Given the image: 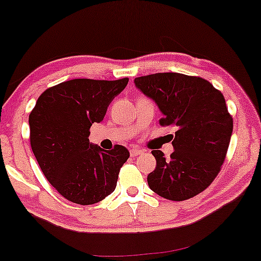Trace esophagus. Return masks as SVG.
<instances>
[{
    "label": "esophagus",
    "mask_w": 261,
    "mask_h": 261,
    "mask_svg": "<svg viewBox=\"0 0 261 261\" xmlns=\"http://www.w3.org/2000/svg\"><path fill=\"white\" fill-rule=\"evenodd\" d=\"M142 153H143V150L141 149V148H137V147H134V148L130 149V154H131V156L140 155V154H142Z\"/></svg>",
    "instance_id": "34e87169"
}]
</instances>
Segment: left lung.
I'll use <instances>...</instances> for the list:
<instances>
[{
    "instance_id": "8db88e82",
    "label": "left lung",
    "mask_w": 261,
    "mask_h": 261,
    "mask_svg": "<svg viewBox=\"0 0 261 261\" xmlns=\"http://www.w3.org/2000/svg\"><path fill=\"white\" fill-rule=\"evenodd\" d=\"M135 85L159 107L164 115L159 124L177 127L170 158L152 150L156 166L148 186L165 199L192 198L209 187L225 162L233 119L224 95L208 80L180 73L140 76Z\"/></svg>"
}]
</instances>
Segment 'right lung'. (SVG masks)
Returning <instances> with one entry per match:
<instances>
[{"mask_svg": "<svg viewBox=\"0 0 261 261\" xmlns=\"http://www.w3.org/2000/svg\"><path fill=\"white\" fill-rule=\"evenodd\" d=\"M127 83V77L64 81L42 92L31 111V149L43 175L65 199L90 205L115 190L130 153L120 144L106 152L90 143L89 136L93 122L103 120Z\"/></svg>", "mask_w": 261, "mask_h": 261, "instance_id": "1", "label": "right lung"}]
</instances>
